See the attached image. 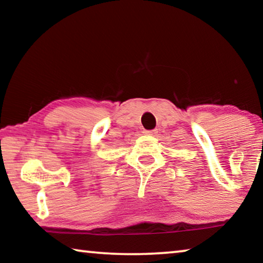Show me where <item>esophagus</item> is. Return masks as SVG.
<instances>
[{"label":"esophagus","mask_w":263,"mask_h":263,"mask_svg":"<svg viewBox=\"0 0 263 263\" xmlns=\"http://www.w3.org/2000/svg\"><path fill=\"white\" fill-rule=\"evenodd\" d=\"M144 133H145V135H147V136H156L158 131L157 130H151V131H145Z\"/></svg>","instance_id":"1"}]
</instances>
